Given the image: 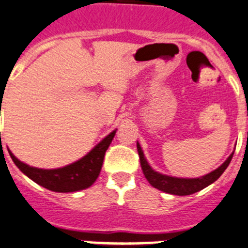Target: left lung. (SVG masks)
Returning a JSON list of instances; mask_svg holds the SVG:
<instances>
[{
  "instance_id": "left-lung-1",
  "label": "left lung",
  "mask_w": 248,
  "mask_h": 248,
  "mask_svg": "<svg viewBox=\"0 0 248 248\" xmlns=\"http://www.w3.org/2000/svg\"><path fill=\"white\" fill-rule=\"evenodd\" d=\"M137 150L138 155H140V166H142L143 173H144V176L148 180V182L153 187H155V188L160 189V191L166 192V193L176 194V196H187V194L196 193V192L205 188L210 184L217 181L221 176V173L226 170V168L229 166L233 155V154H231L223 165L219 166L217 170L212 171V172L205 175V176L198 177V179H177V177L161 175V173L153 170L149 166V164L147 163V160H145L144 154H143L140 143H137Z\"/></svg>"
}]
</instances>
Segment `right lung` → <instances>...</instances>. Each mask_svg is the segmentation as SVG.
<instances>
[{"label": "right lung", "mask_w": 248, "mask_h": 248, "mask_svg": "<svg viewBox=\"0 0 248 248\" xmlns=\"http://www.w3.org/2000/svg\"><path fill=\"white\" fill-rule=\"evenodd\" d=\"M115 133L116 131L111 132L110 135L104 138L94 149L90 150L84 158L61 169L44 170V169L31 168V166L18 160L11 152H9V155L22 172H24L34 182L50 189V191H80V189L92 186L98 179L101 166H103L105 152L108 150L110 143L112 142Z\"/></svg>", "instance_id": "right-lung-1"}]
</instances>
